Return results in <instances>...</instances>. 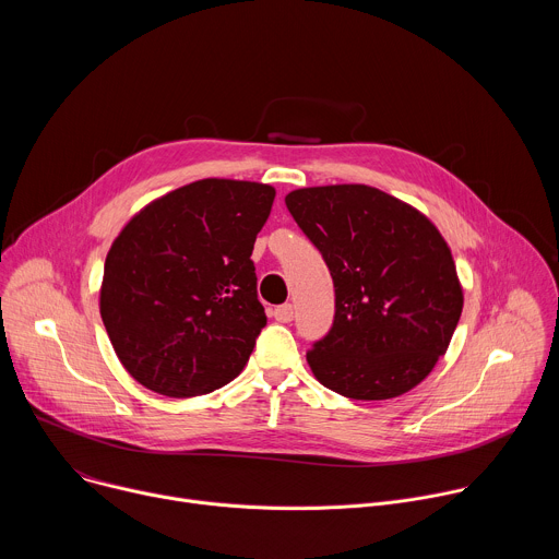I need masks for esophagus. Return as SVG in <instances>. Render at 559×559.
I'll return each mask as SVG.
<instances>
[{
    "label": "esophagus",
    "mask_w": 559,
    "mask_h": 559,
    "mask_svg": "<svg viewBox=\"0 0 559 559\" xmlns=\"http://www.w3.org/2000/svg\"><path fill=\"white\" fill-rule=\"evenodd\" d=\"M274 318L278 323H289L292 318H294V307L289 305V302H285V305H278L276 309H274Z\"/></svg>",
    "instance_id": "esophagus-1"
}]
</instances>
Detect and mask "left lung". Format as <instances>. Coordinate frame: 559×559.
Here are the masks:
<instances>
[{
	"label": "left lung",
	"instance_id": "8db88e82",
	"mask_svg": "<svg viewBox=\"0 0 559 559\" xmlns=\"http://www.w3.org/2000/svg\"><path fill=\"white\" fill-rule=\"evenodd\" d=\"M285 205L336 289L334 325L307 352L316 380L354 401H389L420 384L444 356L464 305L438 227L360 183L300 188Z\"/></svg>",
	"mask_w": 559,
	"mask_h": 559
}]
</instances>
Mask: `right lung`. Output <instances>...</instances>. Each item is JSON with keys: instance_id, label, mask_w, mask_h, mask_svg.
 I'll return each mask as SVG.
<instances>
[{"instance_id": "obj_1", "label": "right lung", "mask_w": 559, "mask_h": 559, "mask_svg": "<svg viewBox=\"0 0 559 559\" xmlns=\"http://www.w3.org/2000/svg\"><path fill=\"white\" fill-rule=\"evenodd\" d=\"M276 190L201 179L141 207L106 257L99 311L126 371L192 397L234 380L267 325L252 250Z\"/></svg>"}]
</instances>
